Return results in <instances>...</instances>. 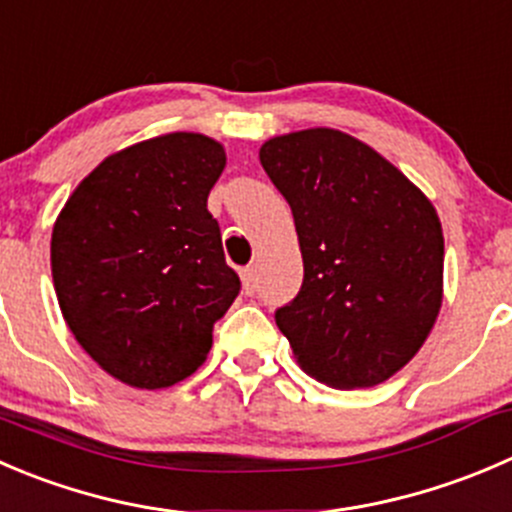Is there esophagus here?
Listing matches in <instances>:
<instances>
[{"instance_id":"obj_1","label":"esophagus","mask_w":512,"mask_h":512,"mask_svg":"<svg viewBox=\"0 0 512 512\" xmlns=\"http://www.w3.org/2000/svg\"><path fill=\"white\" fill-rule=\"evenodd\" d=\"M240 277H242V290H245L247 295H252V292H255V287H257L255 270H252V267H245V270L240 272Z\"/></svg>"}]
</instances>
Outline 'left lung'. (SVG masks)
<instances>
[{
    "label": "left lung",
    "instance_id": "8db88e82",
    "mask_svg": "<svg viewBox=\"0 0 512 512\" xmlns=\"http://www.w3.org/2000/svg\"><path fill=\"white\" fill-rule=\"evenodd\" d=\"M295 217L305 277L275 312L302 370L372 388L408 365L443 305V227L433 202L372 147L330 127L260 147Z\"/></svg>",
    "mask_w": 512,
    "mask_h": 512
}]
</instances>
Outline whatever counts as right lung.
<instances>
[{
  "mask_svg": "<svg viewBox=\"0 0 512 512\" xmlns=\"http://www.w3.org/2000/svg\"><path fill=\"white\" fill-rule=\"evenodd\" d=\"M225 147L170 132L99 162L52 230V280L69 330L124 385L170 388L212 347L240 277L207 195Z\"/></svg>",
  "mask_w": 512,
  "mask_h": 512,
  "instance_id": "add662e5",
  "label": "right lung"
}]
</instances>
